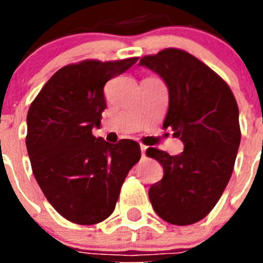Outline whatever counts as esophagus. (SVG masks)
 <instances>
[{
	"label": "esophagus",
	"mask_w": 263,
	"mask_h": 263,
	"mask_svg": "<svg viewBox=\"0 0 263 263\" xmlns=\"http://www.w3.org/2000/svg\"><path fill=\"white\" fill-rule=\"evenodd\" d=\"M140 148H141V156L142 158H145V156H146V146H145V145H141V146H140Z\"/></svg>",
	"instance_id": "34e87169"
}]
</instances>
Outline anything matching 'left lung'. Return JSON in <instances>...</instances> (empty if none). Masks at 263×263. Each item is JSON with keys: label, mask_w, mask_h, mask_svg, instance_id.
Listing matches in <instances>:
<instances>
[{"label": "left lung", "mask_w": 263, "mask_h": 263, "mask_svg": "<svg viewBox=\"0 0 263 263\" xmlns=\"http://www.w3.org/2000/svg\"><path fill=\"white\" fill-rule=\"evenodd\" d=\"M140 66L158 73L169 91L163 128L171 127L184 150L179 155L148 147L163 165V179L148 190L155 213L174 225L206 216L221 197L240 144L239 109L228 84L184 50L168 48L145 55Z\"/></svg>", "instance_id": "obj_1"}]
</instances>
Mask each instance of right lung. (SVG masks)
<instances>
[{
  "label": "right lung",
  "mask_w": 263,
  "mask_h": 263,
  "mask_svg": "<svg viewBox=\"0 0 263 263\" xmlns=\"http://www.w3.org/2000/svg\"><path fill=\"white\" fill-rule=\"evenodd\" d=\"M137 60L65 66L29 108L26 148L33 174L55 211L75 224L107 219L129 169L141 158L134 140L109 144L91 134L107 108L104 85Z\"/></svg>",
  "instance_id": "1"
}]
</instances>
